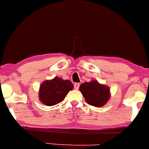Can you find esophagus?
<instances>
[{
	"label": "esophagus",
	"mask_w": 149,
	"mask_h": 149,
	"mask_svg": "<svg viewBox=\"0 0 149 149\" xmlns=\"http://www.w3.org/2000/svg\"><path fill=\"white\" fill-rule=\"evenodd\" d=\"M79 87H80L79 83H75V84H74V88L76 89V90H78Z\"/></svg>",
	"instance_id": "34e87169"
}]
</instances>
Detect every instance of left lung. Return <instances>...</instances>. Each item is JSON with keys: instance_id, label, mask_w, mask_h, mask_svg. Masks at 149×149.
I'll return each mask as SVG.
<instances>
[{"instance_id": "8db88e82", "label": "left lung", "mask_w": 149, "mask_h": 149, "mask_svg": "<svg viewBox=\"0 0 149 149\" xmlns=\"http://www.w3.org/2000/svg\"><path fill=\"white\" fill-rule=\"evenodd\" d=\"M79 89L87 103L94 107H103L111 95L109 87L100 84L97 80L83 83Z\"/></svg>"}]
</instances>
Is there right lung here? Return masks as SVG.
<instances>
[{"label": "right lung", "instance_id": "right-lung-1", "mask_svg": "<svg viewBox=\"0 0 149 149\" xmlns=\"http://www.w3.org/2000/svg\"><path fill=\"white\" fill-rule=\"evenodd\" d=\"M73 88V85L69 80L55 77L52 80H45L40 85L39 100L48 107L56 105L62 102Z\"/></svg>", "mask_w": 149, "mask_h": 149}]
</instances>
